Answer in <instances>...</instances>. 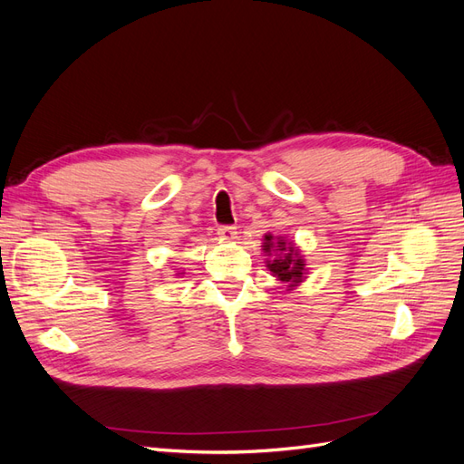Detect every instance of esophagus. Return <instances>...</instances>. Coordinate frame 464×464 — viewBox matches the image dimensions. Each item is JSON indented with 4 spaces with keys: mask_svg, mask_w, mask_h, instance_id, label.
<instances>
[{
    "mask_svg": "<svg viewBox=\"0 0 464 464\" xmlns=\"http://www.w3.org/2000/svg\"><path fill=\"white\" fill-rule=\"evenodd\" d=\"M217 234H218V237L220 240H224V242H234L236 240V228L234 227H220L218 230H217Z\"/></svg>",
    "mask_w": 464,
    "mask_h": 464,
    "instance_id": "34e87169",
    "label": "esophagus"
}]
</instances>
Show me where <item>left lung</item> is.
<instances>
[{
    "instance_id": "1",
    "label": "left lung",
    "mask_w": 464,
    "mask_h": 464,
    "mask_svg": "<svg viewBox=\"0 0 464 464\" xmlns=\"http://www.w3.org/2000/svg\"><path fill=\"white\" fill-rule=\"evenodd\" d=\"M263 254L266 256L265 265L271 275L286 286L294 290L307 278L305 259L298 246L285 236H273L271 232L263 236Z\"/></svg>"
}]
</instances>
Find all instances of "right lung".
Masks as SVG:
<instances>
[{
    "label": "right lung",
    "mask_w": 464,
    "mask_h": 464,
    "mask_svg": "<svg viewBox=\"0 0 464 464\" xmlns=\"http://www.w3.org/2000/svg\"><path fill=\"white\" fill-rule=\"evenodd\" d=\"M178 275H184V273H178Z\"/></svg>",
    "instance_id": "1"
}]
</instances>
